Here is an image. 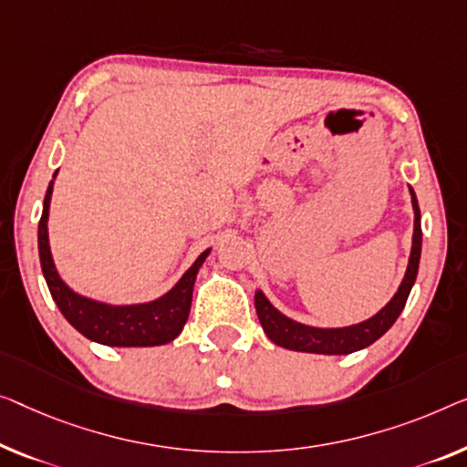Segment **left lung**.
<instances>
[{
  "label": "left lung",
  "mask_w": 467,
  "mask_h": 467,
  "mask_svg": "<svg viewBox=\"0 0 467 467\" xmlns=\"http://www.w3.org/2000/svg\"><path fill=\"white\" fill-rule=\"evenodd\" d=\"M411 192V203L415 212V224H413V245L411 255H409V266L405 278H402L399 291H396L392 300H389L378 315L367 318L363 323L350 325V327H310L304 323H297L294 318L285 317L278 312L262 289L255 291V312L260 318L262 329L270 337V342L276 346L287 348V350L296 352H312V354H350L363 348L371 346L375 339H379L384 333L394 325L396 318L405 308L407 297L411 294V287L417 278V268H420L421 257V213L420 205H417L415 191L409 186Z\"/></svg>",
  "instance_id": "obj_1"
}]
</instances>
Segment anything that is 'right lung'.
<instances>
[{
	"label": "right lung",
	"instance_id": "1",
	"mask_svg": "<svg viewBox=\"0 0 467 467\" xmlns=\"http://www.w3.org/2000/svg\"><path fill=\"white\" fill-rule=\"evenodd\" d=\"M54 171V178H56ZM54 178L47 186L44 199V212H41L37 243H39V262L44 270L47 289L58 306L62 317L92 342L104 346L119 348H142V346H163L180 336L184 329L186 318L191 312L192 287L199 268L203 266L205 257L212 249H205L192 266L186 270L182 278L161 297L144 304H125L113 306L107 302L92 300L73 291L62 281L58 270L54 266L50 239H47V215H50V201L54 191Z\"/></svg>",
	"mask_w": 467,
	"mask_h": 467
}]
</instances>
